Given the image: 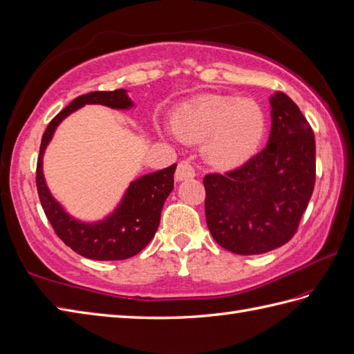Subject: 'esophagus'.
<instances>
[{
  "label": "esophagus",
  "mask_w": 354,
  "mask_h": 354,
  "mask_svg": "<svg viewBox=\"0 0 354 354\" xmlns=\"http://www.w3.org/2000/svg\"><path fill=\"white\" fill-rule=\"evenodd\" d=\"M174 177H176L177 182H183V180L195 177V169L187 160H182L177 165V171H176Z\"/></svg>",
  "instance_id": "34e87169"
}]
</instances>
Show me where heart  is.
I'll list each match as a JSON object with an SVG mask.
<instances>
[{
  "mask_svg": "<svg viewBox=\"0 0 354 354\" xmlns=\"http://www.w3.org/2000/svg\"><path fill=\"white\" fill-rule=\"evenodd\" d=\"M172 127L180 140L201 142L207 163L228 169L255 151L264 132V115L251 99L209 94L180 109Z\"/></svg>",
  "mask_w": 354,
  "mask_h": 354,
  "instance_id": "b5f03b06",
  "label": "heart"
}]
</instances>
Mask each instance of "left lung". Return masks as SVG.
Listing matches in <instances>:
<instances>
[{
    "mask_svg": "<svg viewBox=\"0 0 354 354\" xmlns=\"http://www.w3.org/2000/svg\"><path fill=\"white\" fill-rule=\"evenodd\" d=\"M266 149L237 169L207 174L205 221L230 252L257 255L286 245L297 231L315 183L311 126L286 93L270 97Z\"/></svg>",
    "mask_w": 354,
    "mask_h": 354,
    "instance_id": "1",
    "label": "left lung"
}]
</instances>
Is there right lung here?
<instances>
[{
  "mask_svg": "<svg viewBox=\"0 0 354 354\" xmlns=\"http://www.w3.org/2000/svg\"><path fill=\"white\" fill-rule=\"evenodd\" d=\"M85 105L129 109L133 106V102L123 88L114 91H93L72 100L68 106L53 118L41 136L37 159L36 183L39 198L55 234L76 254L99 261L126 260L142 251L156 234L163 203L174 187V171L177 165L174 163L165 169L136 178L129 185L117 209L105 219L82 222L72 218L49 192L45 176H43V154L49 141L53 140L57 126L67 115Z\"/></svg>",
  "mask_w": 354,
  "mask_h": 354,
  "instance_id": "right-lung-1",
  "label": "right lung"
}]
</instances>
